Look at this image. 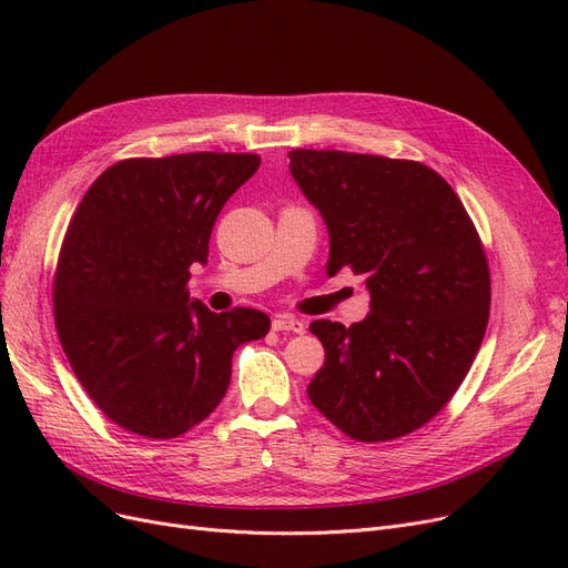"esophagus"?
Here are the masks:
<instances>
[{
  "instance_id": "obj_1",
  "label": "esophagus",
  "mask_w": 568,
  "mask_h": 568,
  "mask_svg": "<svg viewBox=\"0 0 568 568\" xmlns=\"http://www.w3.org/2000/svg\"><path fill=\"white\" fill-rule=\"evenodd\" d=\"M272 329L274 332H294V334H303L305 322L298 317H288V315H280L272 320Z\"/></svg>"
}]
</instances>
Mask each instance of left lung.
<instances>
[{"instance_id": "left-lung-1", "label": "left lung", "mask_w": 568, "mask_h": 568, "mask_svg": "<svg viewBox=\"0 0 568 568\" xmlns=\"http://www.w3.org/2000/svg\"><path fill=\"white\" fill-rule=\"evenodd\" d=\"M291 178L329 230V263L369 291L363 322L317 320L324 365L307 398L353 440L424 426L484 341L490 272L462 201L432 168L346 151H288Z\"/></svg>"}]
</instances>
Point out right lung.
<instances>
[{
  "label": "right lung",
  "instance_id": "1",
  "mask_svg": "<svg viewBox=\"0 0 568 568\" xmlns=\"http://www.w3.org/2000/svg\"><path fill=\"white\" fill-rule=\"evenodd\" d=\"M261 165L255 153H180L104 170L68 225L54 320L78 382L104 415L144 438L186 434L225 398L232 355L263 338L251 307L211 313L189 298L222 205Z\"/></svg>",
  "mask_w": 568,
  "mask_h": 568
}]
</instances>
